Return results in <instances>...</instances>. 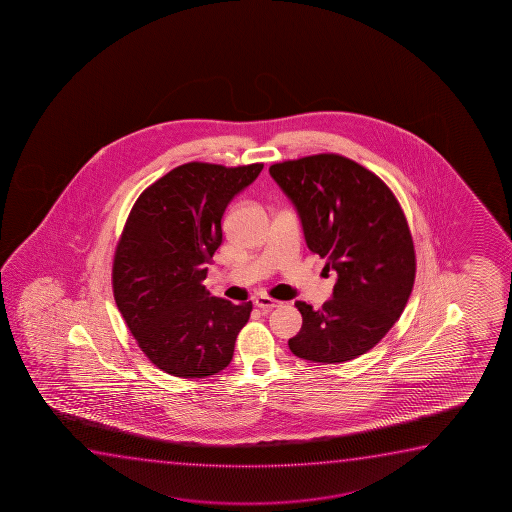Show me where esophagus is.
<instances>
[{
	"label": "esophagus",
	"mask_w": 512,
	"mask_h": 512,
	"mask_svg": "<svg viewBox=\"0 0 512 512\" xmlns=\"http://www.w3.org/2000/svg\"><path fill=\"white\" fill-rule=\"evenodd\" d=\"M255 306L260 309H274L280 308L281 302L276 301V299H271V297H267V295H259V297H255Z\"/></svg>",
	"instance_id": "34e87169"
}]
</instances>
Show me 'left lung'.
Wrapping results in <instances>:
<instances>
[{
    "mask_svg": "<svg viewBox=\"0 0 512 512\" xmlns=\"http://www.w3.org/2000/svg\"><path fill=\"white\" fill-rule=\"evenodd\" d=\"M269 173L301 218L306 245L337 273L332 299L297 301L295 357L341 364L364 355L392 329L413 292L416 257L404 211L386 183L343 155L273 164Z\"/></svg>",
    "mask_w": 512,
    "mask_h": 512,
    "instance_id": "1",
    "label": "left lung"
}]
</instances>
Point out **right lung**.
I'll use <instances>...</instances> for the list:
<instances>
[{
  "mask_svg": "<svg viewBox=\"0 0 512 512\" xmlns=\"http://www.w3.org/2000/svg\"><path fill=\"white\" fill-rule=\"evenodd\" d=\"M264 164L189 162L134 203L113 260V297L148 360L176 378H206L231 364L252 302L232 304L203 285L222 245L227 204Z\"/></svg>",
  "mask_w": 512,
  "mask_h": 512,
  "instance_id": "1",
  "label": "right lung"
}]
</instances>
